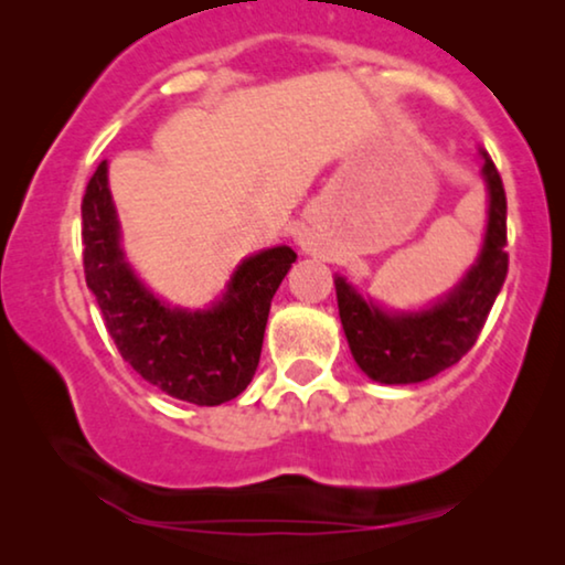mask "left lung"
<instances>
[{"label": "left lung", "instance_id": "1", "mask_svg": "<svg viewBox=\"0 0 565 565\" xmlns=\"http://www.w3.org/2000/svg\"><path fill=\"white\" fill-rule=\"evenodd\" d=\"M481 159L489 190L483 246L473 267L445 298L419 311H388L373 298H362L342 275L334 277L339 319L352 358L377 383L408 385L443 373L476 344L489 319L509 269L507 195L489 153L481 151Z\"/></svg>", "mask_w": 565, "mask_h": 565}]
</instances>
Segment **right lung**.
Here are the masks:
<instances>
[{"instance_id":"1","label":"right lung","mask_w":565,"mask_h":565,"mask_svg":"<svg viewBox=\"0 0 565 565\" xmlns=\"http://www.w3.org/2000/svg\"><path fill=\"white\" fill-rule=\"evenodd\" d=\"M84 277L122 360L167 396L218 406L252 383L259 365L269 303L296 252L273 246L234 269L213 306H169L153 296L126 259L120 221L107 184V161L82 200Z\"/></svg>"}]
</instances>
